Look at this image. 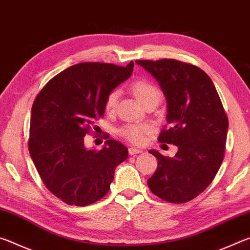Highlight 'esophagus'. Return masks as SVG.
I'll list each match as a JSON object with an SVG mask.
<instances>
[{"mask_svg": "<svg viewBox=\"0 0 250 250\" xmlns=\"http://www.w3.org/2000/svg\"><path fill=\"white\" fill-rule=\"evenodd\" d=\"M141 152H142V150L141 149H138V147H133V146L129 147V154L130 155H135V154H138V153H141Z\"/></svg>", "mask_w": 250, "mask_h": 250, "instance_id": "1", "label": "esophagus"}]
</instances>
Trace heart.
Instances as JSON below:
<instances>
[{
    "instance_id": "b5f03b06",
    "label": "heart",
    "mask_w": 250,
    "mask_h": 250,
    "mask_svg": "<svg viewBox=\"0 0 250 250\" xmlns=\"http://www.w3.org/2000/svg\"><path fill=\"white\" fill-rule=\"evenodd\" d=\"M131 91L143 107L152 103L158 104L161 96H162L159 88L152 83L147 82V80H137V82H134L131 84ZM118 97H119V94H118L117 90L111 91L107 96L104 104V108L107 111H112L116 108ZM147 131H149V126L146 125H126L118 130V132L121 137L138 143L143 140V135Z\"/></svg>"
}]
</instances>
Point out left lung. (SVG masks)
I'll return each instance as SVG.
<instances>
[{"mask_svg":"<svg viewBox=\"0 0 250 250\" xmlns=\"http://www.w3.org/2000/svg\"><path fill=\"white\" fill-rule=\"evenodd\" d=\"M135 62L166 96L167 129L159 141L177 146L173 158L150 150L159 164L147 185L164 201L186 203L210 184L223 162L228 130L225 110L211 79L198 67L175 59Z\"/></svg>","mask_w":250,"mask_h":250,"instance_id":"8db88e82","label":"left lung"}]
</instances>
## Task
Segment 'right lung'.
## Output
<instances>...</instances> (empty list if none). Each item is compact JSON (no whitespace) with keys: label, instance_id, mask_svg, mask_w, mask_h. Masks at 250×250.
Wrapping results in <instances>:
<instances>
[{"label":"right lung","instance_id":"1","mask_svg":"<svg viewBox=\"0 0 250 250\" xmlns=\"http://www.w3.org/2000/svg\"><path fill=\"white\" fill-rule=\"evenodd\" d=\"M134 64L125 67L82 62L62 70L34 100L28 149L41 179L68 205L87 206L109 192L116 167L128 149L108 140L103 149H87L83 138L104 113L107 96L125 82Z\"/></svg>","mask_w":250,"mask_h":250}]
</instances>
